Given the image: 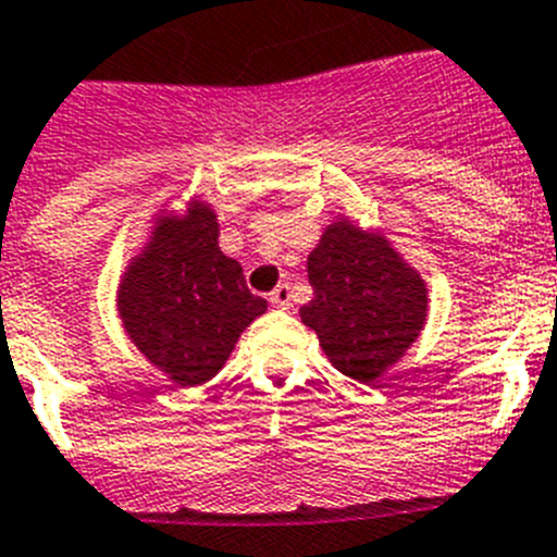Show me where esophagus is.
Listing matches in <instances>:
<instances>
[{
  "label": "esophagus",
  "instance_id": "esophagus-1",
  "mask_svg": "<svg viewBox=\"0 0 557 557\" xmlns=\"http://www.w3.org/2000/svg\"><path fill=\"white\" fill-rule=\"evenodd\" d=\"M269 302H272L274 308H283V311H285V308L292 306V288H288V285H285V283H280L277 288H274V292L269 294Z\"/></svg>",
  "mask_w": 557,
  "mask_h": 557
}]
</instances>
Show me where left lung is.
Wrapping results in <instances>:
<instances>
[{
  "label": "left lung",
  "mask_w": 557,
  "mask_h": 557,
  "mask_svg": "<svg viewBox=\"0 0 557 557\" xmlns=\"http://www.w3.org/2000/svg\"><path fill=\"white\" fill-rule=\"evenodd\" d=\"M313 299L299 317L342 375L379 381L420 336L429 292L384 232L338 219L308 255Z\"/></svg>",
  "instance_id": "obj_1"
}]
</instances>
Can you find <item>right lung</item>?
Instances as JSON below:
<instances>
[{"mask_svg": "<svg viewBox=\"0 0 557 557\" xmlns=\"http://www.w3.org/2000/svg\"><path fill=\"white\" fill-rule=\"evenodd\" d=\"M117 311L145 359L173 384L198 386L226 364L240 333L265 313V299L221 251L210 205L190 201L185 215L157 219L120 280Z\"/></svg>", "mask_w": 557, "mask_h": 557, "instance_id": "obj_1", "label": "right lung"}]
</instances>
